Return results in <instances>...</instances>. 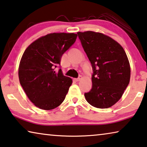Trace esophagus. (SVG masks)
Here are the masks:
<instances>
[{"instance_id": "34e87169", "label": "esophagus", "mask_w": 147, "mask_h": 147, "mask_svg": "<svg viewBox=\"0 0 147 147\" xmlns=\"http://www.w3.org/2000/svg\"><path fill=\"white\" fill-rule=\"evenodd\" d=\"M81 79H82V76H80L78 78H75V79H74V80H76V82H78V81H80Z\"/></svg>"}]
</instances>
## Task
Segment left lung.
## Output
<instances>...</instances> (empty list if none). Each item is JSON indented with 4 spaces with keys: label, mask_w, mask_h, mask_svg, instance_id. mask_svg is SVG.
Masks as SVG:
<instances>
[{
    "label": "left lung",
    "mask_w": 147,
    "mask_h": 147,
    "mask_svg": "<svg viewBox=\"0 0 147 147\" xmlns=\"http://www.w3.org/2000/svg\"><path fill=\"white\" fill-rule=\"evenodd\" d=\"M93 69L92 88L84 94L95 108H110L122 97L130 81L129 61L122 46L102 33L77 32Z\"/></svg>",
    "instance_id": "obj_1"
}]
</instances>
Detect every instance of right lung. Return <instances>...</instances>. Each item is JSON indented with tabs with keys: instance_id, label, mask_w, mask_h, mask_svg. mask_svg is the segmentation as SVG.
<instances>
[{
	"instance_id": "right-lung-1",
	"label": "right lung",
	"mask_w": 147,
	"mask_h": 147,
	"mask_svg": "<svg viewBox=\"0 0 147 147\" xmlns=\"http://www.w3.org/2000/svg\"><path fill=\"white\" fill-rule=\"evenodd\" d=\"M74 33H51L26 48L18 68L19 80L35 106L44 110L56 108L64 101L73 80L64 76L60 65L63 53L75 42Z\"/></svg>"
}]
</instances>
